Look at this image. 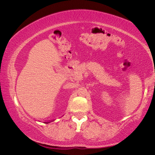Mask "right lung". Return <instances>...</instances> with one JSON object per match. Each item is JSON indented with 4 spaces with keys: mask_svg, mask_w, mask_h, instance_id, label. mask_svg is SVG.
I'll use <instances>...</instances> for the list:
<instances>
[{
    "mask_svg": "<svg viewBox=\"0 0 155 155\" xmlns=\"http://www.w3.org/2000/svg\"><path fill=\"white\" fill-rule=\"evenodd\" d=\"M46 124H48V123H46Z\"/></svg>",
    "mask_w": 155,
    "mask_h": 155,
    "instance_id": "obj_1",
    "label": "right lung"
}]
</instances>
